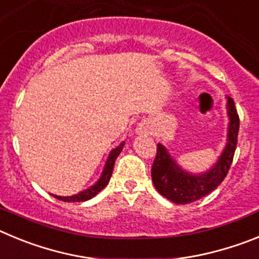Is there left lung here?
Returning a JSON list of instances; mask_svg holds the SVG:
<instances>
[{
	"label": "left lung",
	"mask_w": 259,
	"mask_h": 259,
	"mask_svg": "<svg viewBox=\"0 0 259 259\" xmlns=\"http://www.w3.org/2000/svg\"><path fill=\"white\" fill-rule=\"evenodd\" d=\"M227 114L230 118L227 144L217 163L205 172L191 174L183 170L166 148L161 143L158 144L152 166V180L155 189L163 197L174 203L185 205L205 197L223 182L232 164L240 127L239 115L231 97H227Z\"/></svg>",
	"instance_id": "1"
}]
</instances>
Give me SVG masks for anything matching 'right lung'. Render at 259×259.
<instances>
[{"instance_id":"add662e5","label":"right lung","mask_w":259,"mask_h":259,"mask_svg":"<svg viewBox=\"0 0 259 259\" xmlns=\"http://www.w3.org/2000/svg\"><path fill=\"white\" fill-rule=\"evenodd\" d=\"M123 146H124V141L120 143V145H118L115 149H113L110 152L109 157L106 159V164L104 167V171L101 174V178L97 180L95 185L89 187L88 189H84L80 193L72 194V196H67V197H63V196H56V194H52L53 197L58 198L61 201H65V202H83V201L91 200L92 197H95L98 192H101L109 183L110 178H111V174L114 170V163H115V159L118 158V155L122 152Z\"/></svg>"}]
</instances>
